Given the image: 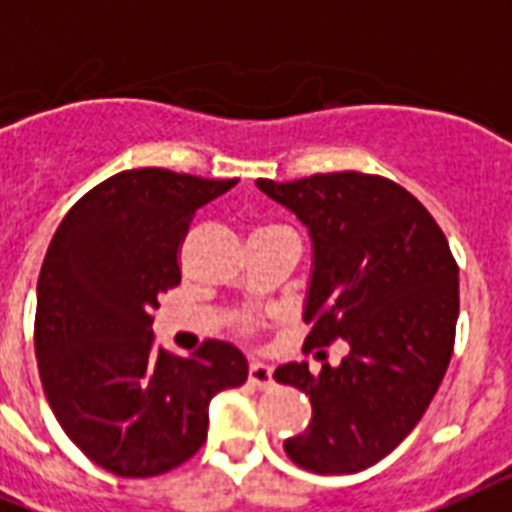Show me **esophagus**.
I'll return each instance as SVG.
<instances>
[{
  "instance_id": "esophagus-1",
  "label": "esophagus",
  "mask_w": 512,
  "mask_h": 512,
  "mask_svg": "<svg viewBox=\"0 0 512 512\" xmlns=\"http://www.w3.org/2000/svg\"><path fill=\"white\" fill-rule=\"evenodd\" d=\"M249 384L257 386V389H270L276 384L273 381V368L265 363H252L249 365Z\"/></svg>"
}]
</instances>
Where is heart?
I'll use <instances>...</instances> for the list:
<instances>
[{
  "label": "heart",
  "instance_id": "b5f03b06",
  "mask_svg": "<svg viewBox=\"0 0 512 512\" xmlns=\"http://www.w3.org/2000/svg\"><path fill=\"white\" fill-rule=\"evenodd\" d=\"M234 326L239 334H255L257 328H260V315L255 313H239L234 318Z\"/></svg>",
  "mask_w": 512,
  "mask_h": 512
}]
</instances>
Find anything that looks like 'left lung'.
Masks as SVG:
<instances>
[{"label": "left lung", "instance_id": "8db88e82", "mask_svg": "<svg viewBox=\"0 0 512 512\" xmlns=\"http://www.w3.org/2000/svg\"><path fill=\"white\" fill-rule=\"evenodd\" d=\"M257 186L313 236L305 352L326 357L336 339L350 347L336 368L289 363L273 373L313 405L307 429L284 450L313 473L365 471L418 426L447 373L458 263L429 210L392 178L342 170Z\"/></svg>", "mask_w": 512, "mask_h": 512}]
</instances>
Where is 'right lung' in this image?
<instances>
[{
  "label": "right lung",
  "instance_id": "obj_1",
  "mask_svg": "<svg viewBox=\"0 0 512 512\" xmlns=\"http://www.w3.org/2000/svg\"><path fill=\"white\" fill-rule=\"evenodd\" d=\"M236 184L165 168L115 173L54 231L36 286V363L54 418L89 460L149 479L194 458L215 394L247 381L236 347L191 357L152 336L160 294L181 284V244L210 199Z\"/></svg>",
  "mask_w": 512,
  "mask_h": 512
}]
</instances>
